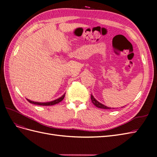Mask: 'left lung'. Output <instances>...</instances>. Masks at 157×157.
Returning <instances> with one entry per match:
<instances>
[{
	"label": "left lung",
	"mask_w": 157,
	"mask_h": 157,
	"mask_svg": "<svg viewBox=\"0 0 157 157\" xmlns=\"http://www.w3.org/2000/svg\"><path fill=\"white\" fill-rule=\"evenodd\" d=\"M91 99H92V102L94 103V105H96L97 107L98 108H101V109H110V107H108L105 105H103L101 103H99V101H98L96 99L94 98V96L91 94Z\"/></svg>",
	"instance_id": "obj_1"
}]
</instances>
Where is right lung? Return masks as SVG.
<instances>
[{
	"label": "right lung",
	"mask_w": 157,
	"mask_h": 157,
	"mask_svg": "<svg viewBox=\"0 0 157 157\" xmlns=\"http://www.w3.org/2000/svg\"><path fill=\"white\" fill-rule=\"evenodd\" d=\"M65 94H64L62 96L60 97L59 98L56 99V100L54 101H50V102H46V103H40V102H35V101H31L29 100V99H27V101H29V103H33V104H35V105H45V106H49V105H55V104H57L59 102H61V101L63 100L64 97H65Z\"/></svg>",
	"instance_id": "add662e5"
}]
</instances>
